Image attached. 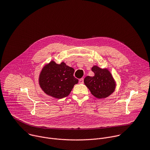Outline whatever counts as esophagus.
<instances>
[{
  "mask_svg": "<svg viewBox=\"0 0 150 150\" xmlns=\"http://www.w3.org/2000/svg\"><path fill=\"white\" fill-rule=\"evenodd\" d=\"M79 83H80V84H83V83H84V79H80L79 80Z\"/></svg>",
  "mask_w": 150,
  "mask_h": 150,
  "instance_id": "esophagus-1",
  "label": "esophagus"
}]
</instances>
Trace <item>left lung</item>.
<instances>
[{
	"label": "left lung",
	"instance_id": "obj_1",
	"mask_svg": "<svg viewBox=\"0 0 150 150\" xmlns=\"http://www.w3.org/2000/svg\"><path fill=\"white\" fill-rule=\"evenodd\" d=\"M92 71L93 77L86 76L84 83L91 93L98 99L105 98L112 94L115 88V83L110 73L107 69L93 66Z\"/></svg>",
	"mask_w": 150,
	"mask_h": 150
}]
</instances>
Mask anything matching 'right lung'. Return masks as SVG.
<instances>
[{
    "instance_id": "right-lung-1",
    "label": "right lung",
    "mask_w": 150,
    "mask_h": 150,
    "mask_svg": "<svg viewBox=\"0 0 150 150\" xmlns=\"http://www.w3.org/2000/svg\"><path fill=\"white\" fill-rule=\"evenodd\" d=\"M74 72L73 68L63 62L57 64L51 62L41 72L39 79L40 86L48 95L57 99L65 98L79 81L74 77Z\"/></svg>"
}]
</instances>
